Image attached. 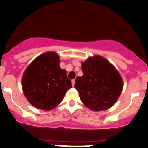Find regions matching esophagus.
<instances>
[{
  "instance_id": "esophagus-1",
  "label": "esophagus",
  "mask_w": 148,
  "mask_h": 148,
  "mask_svg": "<svg viewBox=\"0 0 148 148\" xmlns=\"http://www.w3.org/2000/svg\"><path fill=\"white\" fill-rule=\"evenodd\" d=\"M75 80L74 79H73V80H72V85H73V86H74V85H75Z\"/></svg>"
}]
</instances>
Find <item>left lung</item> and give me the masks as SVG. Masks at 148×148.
<instances>
[{"instance_id":"8db88e82","label":"left lung","mask_w":148,"mask_h":148,"mask_svg":"<svg viewBox=\"0 0 148 148\" xmlns=\"http://www.w3.org/2000/svg\"><path fill=\"white\" fill-rule=\"evenodd\" d=\"M81 65L83 75L75 79V88L82 104L94 112L106 110L114 106L123 87L118 70L99 55L89 57Z\"/></svg>"}]
</instances>
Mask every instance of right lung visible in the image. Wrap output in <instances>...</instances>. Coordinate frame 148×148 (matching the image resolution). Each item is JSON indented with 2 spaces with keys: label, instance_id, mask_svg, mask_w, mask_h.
<instances>
[{
  "label": "right lung",
  "instance_id": "1",
  "mask_svg": "<svg viewBox=\"0 0 148 148\" xmlns=\"http://www.w3.org/2000/svg\"><path fill=\"white\" fill-rule=\"evenodd\" d=\"M72 87L66 70L60 68V57L48 51L34 58L22 77L25 97L36 109L49 111L56 107Z\"/></svg>",
  "mask_w": 148,
  "mask_h": 148
}]
</instances>
